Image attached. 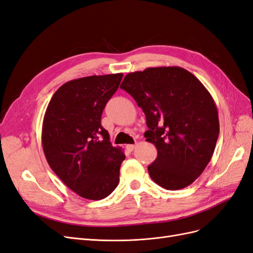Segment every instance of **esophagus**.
I'll return each instance as SVG.
<instances>
[{
	"label": "esophagus",
	"mask_w": 253,
	"mask_h": 253,
	"mask_svg": "<svg viewBox=\"0 0 253 253\" xmlns=\"http://www.w3.org/2000/svg\"><path fill=\"white\" fill-rule=\"evenodd\" d=\"M135 148H136L135 144H127V145H126V150L129 151V152H132Z\"/></svg>",
	"instance_id": "34e87169"
}]
</instances>
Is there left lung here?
<instances>
[{
    "mask_svg": "<svg viewBox=\"0 0 253 253\" xmlns=\"http://www.w3.org/2000/svg\"><path fill=\"white\" fill-rule=\"evenodd\" d=\"M120 88L142 109L147 141L157 157L151 178L167 190L191 185L212 158L219 134L215 102L194 75L179 66L149 67L127 74Z\"/></svg>",
    "mask_w": 253,
    "mask_h": 253,
    "instance_id": "left-lung-1",
    "label": "left lung"
}]
</instances>
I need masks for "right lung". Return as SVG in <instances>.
I'll list each match as a JSON object with an SVG mask.
<instances>
[{
	"mask_svg": "<svg viewBox=\"0 0 253 253\" xmlns=\"http://www.w3.org/2000/svg\"><path fill=\"white\" fill-rule=\"evenodd\" d=\"M124 74L89 76L60 86L47 105L42 147L51 170L79 196L103 200L116 189L126 155L101 126Z\"/></svg>",
	"mask_w": 253,
	"mask_h": 253,
	"instance_id": "right-lung-1",
	"label": "right lung"
}]
</instances>
